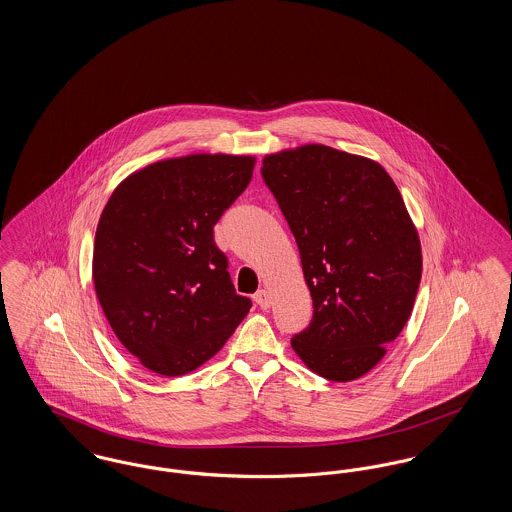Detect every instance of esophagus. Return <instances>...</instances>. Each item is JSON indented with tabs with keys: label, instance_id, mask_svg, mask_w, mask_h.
<instances>
[{
	"label": "esophagus",
	"instance_id": "obj_1",
	"mask_svg": "<svg viewBox=\"0 0 512 512\" xmlns=\"http://www.w3.org/2000/svg\"><path fill=\"white\" fill-rule=\"evenodd\" d=\"M255 303L261 307V309H268L270 307V303H272V299H270V293L268 290H259V292L255 293Z\"/></svg>",
	"mask_w": 512,
	"mask_h": 512
}]
</instances>
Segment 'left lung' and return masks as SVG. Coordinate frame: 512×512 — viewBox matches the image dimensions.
<instances>
[{
    "label": "left lung",
    "instance_id": "1",
    "mask_svg": "<svg viewBox=\"0 0 512 512\" xmlns=\"http://www.w3.org/2000/svg\"><path fill=\"white\" fill-rule=\"evenodd\" d=\"M261 174L313 297L293 351L326 380H357L382 361L413 311L422 251L405 201L376 161L320 144L267 155Z\"/></svg>",
    "mask_w": 512,
    "mask_h": 512
}]
</instances>
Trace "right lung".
Here are the masks:
<instances>
[{
  "mask_svg": "<svg viewBox=\"0 0 512 512\" xmlns=\"http://www.w3.org/2000/svg\"><path fill=\"white\" fill-rule=\"evenodd\" d=\"M255 157L197 153L130 174L94 242L99 305L122 345L161 376L209 361L251 309L213 226L251 182Z\"/></svg>",
  "mask_w": 512,
  "mask_h": 512,
  "instance_id": "right-lung-1",
  "label": "right lung"
}]
</instances>
